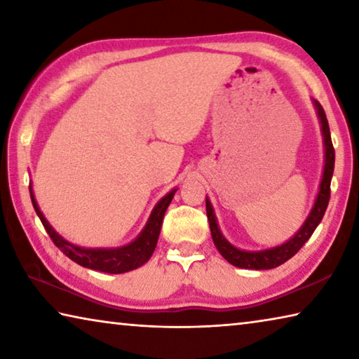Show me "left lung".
<instances>
[{"instance_id":"obj_1","label":"left lung","mask_w":359,"mask_h":359,"mask_svg":"<svg viewBox=\"0 0 359 359\" xmlns=\"http://www.w3.org/2000/svg\"><path fill=\"white\" fill-rule=\"evenodd\" d=\"M315 104H317V109H318L321 128H323V137H325V149H326L325 172H323V179H321L317 201H315L311 215H309L306 223L302 224V228L297 231L294 238H291L287 244L269 248V250H263V252L239 250V248L231 245L229 242L222 236L215 220L214 210H212V205L209 203V199H205V212H208V218L210 224L212 241H214L217 250L220 252L222 257L236 267L261 271V269H272V267L283 264L285 261H288L291 257H294V255L301 250L302 245L311 239L313 231L317 229L321 218L325 215L327 203H330V196H331V179L334 172V160H336V155H334L330 125H327L325 109L321 107V104H318V102H315Z\"/></svg>"}]
</instances>
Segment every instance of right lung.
Masks as SVG:
<instances>
[{
  "label": "right lung",
  "mask_w": 359,
  "mask_h": 359,
  "mask_svg": "<svg viewBox=\"0 0 359 359\" xmlns=\"http://www.w3.org/2000/svg\"><path fill=\"white\" fill-rule=\"evenodd\" d=\"M174 193L175 190L168 193L166 196L156 204V208L151 212L144 231L139 234V238L135 242H131L130 245L114 248V250H104V248H81L69 244V242H66L63 238H60L55 231L52 229L50 224L47 223L44 215L41 214L38 204L34 201L32 187H29V196H32L33 208L36 210V214H38L39 220L44 224L47 234L50 236L53 244H55L66 257L74 261V263L83 267H88V269L107 272V274H123V272L137 269L139 266L147 263L156 247L163 217H165V212L169 203L172 201Z\"/></svg>",
  "instance_id": "1"
}]
</instances>
